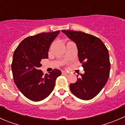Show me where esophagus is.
<instances>
[{
    "mask_svg": "<svg viewBox=\"0 0 125 125\" xmlns=\"http://www.w3.org/2000/svg\"><path fill=\"white\" fill-rule=\"evenodd\" d=\"M62 73L63 75H67L68 74L67 73L65 72V71H62Z\"/></svg>",
    "mask_w": 125,
    "mask_h": 125,
    "instance_id": "34e87169",
    "label": "esophagus"
}]
</instances>
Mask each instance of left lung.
<instances>
[{
	"label": "left lung",
	"mask_w": 125,
	"mask_h": 125,
	"mask_svg": "<svg viewBox=\"0 0 125 125\" xmlns=\"http://www.w3.org/2000/svg\"><path fill=\"white\" fill-rule=\"evenodd\" d=\"M74 42L78 57L85 71L77 77L76 83H71V92L76 97L88 100L96 96L107 82L111 63L107 48L97 37L84 32L62 30Z\"/></svg>",
	"instance_id": "obj_1"
}]
</instances>
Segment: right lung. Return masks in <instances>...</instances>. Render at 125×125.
Masks as SVG:
<instances>
[{"label":"right lung","mask_w":125,"mask_h":125,"mask_svg":"<svg viewBox=\"0 0 125 125\" xmlns=\"http://www.w3.org/2000/svg\"><path fill=\"white\" fill-rule=\"evenodd\" d=\"M59 33L58 30L27 37L14 51L11 64L14 83L32 101H40L48 97L54 90L56 79L61 75L57 69L45 75L40 70L41 60L48 59L51 44Z\"/></svg>","instance_id":"right-lung-1"}]
</instances>
